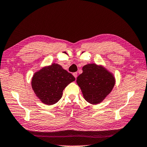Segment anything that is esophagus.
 I'll use <instances>...</instances> for the list:
<instances>
[{
  "instance_id": "esophagus-1",
  "label": "esophagus",
  "mask_w": 147,
  "mask_h": 147,
  "mask_svg": "<svg viewBox=\"0 0 147 147\" xmlns=\"http://www.w3.org/2000/svg\"><path fill=\"white\" fill-rule=\"evenodd\" d=\"M73 75H74V77L76 78V79L77 78V76H78V73H77V72H75V73H74Z\"/></svg>"
}]
</instances>
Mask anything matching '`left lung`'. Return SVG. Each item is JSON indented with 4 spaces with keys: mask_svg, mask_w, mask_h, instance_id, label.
<instances>
[{
    "mask_svg": "<svg viewBox=\"0 0 147 147\" xmlns=\"http://www.w3.org/2000/svg\"><path fill=\"white\" fill-rule=\"evenodd\" d=\"M82 70L83 73L77 78V84L84 97L91 104L101 103L113 88L115 78L105 67L95 63L84 65Z\"/></svg>",
    "mask_w": 147,
    "mask_h": 147,
    "instance_id": "obj_1",
    "label": "left lung"
}]
</instances>
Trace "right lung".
Masks as SVG:
<instances>
[{
    "instance_id": "add662e5",
    "label": "right lung",
    "mask_w": 147,
    "mask_h": 147,
    "mask_svg": "<svg viewBox=\"0 0 147 147\" xmlns=\"http://www.w3.org/2000/svg\"><path fill=\"white\" fill-rule=\"evenodd\" d=\"M76 79L57 63L43 67L34 74L32 88L42 103L53 105L62 97L63 90Z\"/></svg>"
}]
</instances>
